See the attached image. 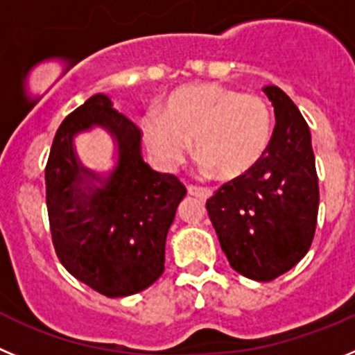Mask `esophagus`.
<instances>
[{"label":"esophagus","mask_w":355,"mask_h":355,"mask_svg":"<svg viewBox=\"0 0 355 355\" xmlns=\"http://www.w3.org/2000/svg\"><path fill=\"white\" fill-rule=\"evenodd\" d=\"M187 194L201 198V200H207V198L212 196V191L205 189V187H198V185H187Z\"/></svg>","instance_id":"34e87169"}]
</instances>
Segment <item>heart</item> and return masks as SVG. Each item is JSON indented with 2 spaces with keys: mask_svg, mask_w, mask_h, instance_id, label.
<instances>
[{
  "mask_svg": "<svg viewBox=\"0 0 355 355\" xmlns=\"http://www.w3.org/2000/svg\"><path fill=\"white\" fill-rule=\"evenodd\" d=\"M272 111L263 97L198 83L168 95L164 110H148L141 132L155 161L173 170L196 148L201 173L237 178L261 161L272 138Z\"/></svg>",
  "mask_w": 355,
  "mask_h": 355,
  "instance_id": "1",
  "label": "heart"
}]
</instances>
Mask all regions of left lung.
I'll return each mask as SVG.
<instances>
[{"instance_id": "8db88e82", "label": "left lung", "mask_w": 355, "mask_h": 355, "mask_svg": "<svg viewBox=\"0 0 355 355\" xmlns=\"http://www.w3.org/2000/svg\"><path fill=\"white\" fill-rule=\"evenodd\" d=\"M263 94L276 114L269 148L207 201L232 269L254 281L276 279L304 258L320 198L308 123L281 88L263 86Z\"/></svg>"}]
</instances>
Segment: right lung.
Wrapping results in <instances>:
<instances>
[{"mask_svg": "<svg viewBox=\"0 0 355 355\" xmlns=\"http://www.w3.org/2000/svg\"><path fill=\"white\" fill-rule=\"evenodd\" d=\"M101 126L115 141L110 174L86 168L75 154L78 133ZM185 187L152 170L141 155V130L95 94L56 130L46 166L51 235L62 265L106 297L148 288L164 272L166 235Z\"/></svg>", "mask_w": 355, "mask_h": 355, "instance_id": "right-lung-1", "label": "right lung"}]
</instances>
